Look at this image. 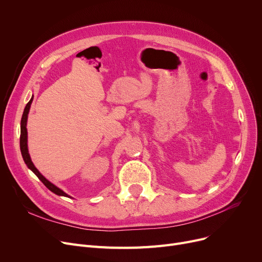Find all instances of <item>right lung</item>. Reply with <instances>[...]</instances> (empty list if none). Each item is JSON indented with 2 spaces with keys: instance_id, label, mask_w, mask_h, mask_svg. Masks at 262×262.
I'll use <instances>...</instances> for the list:
<instances>
[{
  "instance_id": "add662e5",
  "label": "right lung",
  "mask_w": 262,
  "mask_h": 262,
  "mask_svg": "<svg viewBox=\"0 0 262 262\" xmlns=\"http://www.w3.org/2000/svg\"><path fill=\"white\" fill-rule=\"evenodd\" d=\"M33 99L34 96H32L31 101L26 104L25 108H24V112H23V115H22V119H21V135H20V148H21V154H22V157H23V160L24 162L26 163V166L29 169H31L36 175L37 177L39 178V180L43 183V185L49 189L51 190L53 193L57 194V195H60V196H67V198H71L70 195H68L66 192H63L61 189H59L58 187L55 186L54 184H52L51 182H49L47 178L41 174L37 168L34 166V163L32 162V159H31V156L29 154V148H27V129H26V123H27V116H29V113H30V108H31V104L33 102Z\"/></svg>"
}]
</instances>
